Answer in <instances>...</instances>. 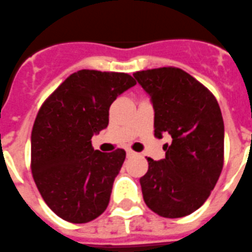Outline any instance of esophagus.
<instances>
[{
  "label": "esophagus",
  "mask_w": 252,
  "mask_h": 252,
  "mask_svg": "<svg viewBox=\"0 0 252 252\" xmlns=\"http://www.w3.org/2000/svg\"><path fill=\"white\" fill-rule=\"evenodd\" d=\"M126 156H127V158H132V157L136 156V153L132 152V150H127V152H126Z\"/></svg>",
  "instance_id": "1"
}]
</instances>
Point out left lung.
Here are the masks:
<instances>
[{
	"mask_svg": "<svg viewBox=\"0 0 252 252\" xmlns=\"http://www.w3.org/2000/svg\"><path fill=\"white\" fill-rule=\"evenodd\" d=\"M134 77L150 96L156 137H172L164 159L148 158L140 178L144 201L164 218L189 216L205 203L222 172V112L209 90L181 68L137 71Z\"/></svg>",
	"mask_w": 252,
	"mask_h": 252,
	"instance_id": "1",
	"label": "left lung"
}]
</instances>
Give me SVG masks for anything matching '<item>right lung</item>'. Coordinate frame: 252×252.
Wrapping results in <instances>:
<instances>
[{"label": "right lung", "mask_w": 252, "mask_h": 252, "mask_svg": "<svg viewBox=\"0 0 252 252\" xmlns=\"http://www.w3.org/2000/svg\"><path fill=\"white\" fill-rule=\"evenodd\" d=\"M135 84L124 72L80 70L40 107L32 131V173L60 218L88 223L107 209L126 153L94 150L92 137L108 126L116 98Z\"/></svg>", "instance_id": "1"}]
</instances>
